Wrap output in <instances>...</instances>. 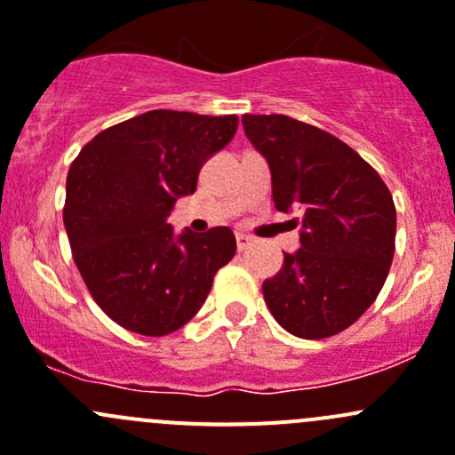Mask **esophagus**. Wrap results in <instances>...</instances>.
<instances>
[{
    "label": "esophagus",
    "instance_id": "34e87169",
    "mask_svg": "<svg viewBox=\"0 0 455 455\" xmlns=\"http://www.w3.org/2000/svg\"><path fill=\"white\" fill-rule=\"evenodd\" d=\"M235 242H237V249L244 251V249H249L251 242H253V240H251L249 235H244V233H237V235H235Z\"/></svg>",
    "mask_w": 455,
    "mask_h": 455
}]
</instances>
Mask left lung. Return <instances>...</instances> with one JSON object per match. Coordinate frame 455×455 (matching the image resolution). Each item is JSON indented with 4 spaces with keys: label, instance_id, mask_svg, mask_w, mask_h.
<instances>
[{
    "label": "left lung",
    "instance_id": "left-lung-1",
    "mask_svg": "<svg viewBox=\"0 0 455 455\" xmlns=\"http://www.w3.org/2000/svg\"><path fill=\"white\" fill-rule=\"evenodd\" d=\"M266 158L277 211H301V249L261 292L283 330L325 339L350 328L387 279L396 206L379 173L337 136L283 114H244ZM297 222V220H292Z\"/></svg>",
    "mask_w": 455,
    "mask_h": 455
}]
</instances>
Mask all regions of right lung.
I'll use <instances>...</instances> for the list:
<instances>
[{
    "mask_svg": "<svg viewBox=\"0 0 455 455\" xmlns=\"http://www.w3.org/2000/svg\"><path fill=\"white\" fill-rule=\"evenodd\" d=\"M235 130V114L151 109L96 134L72 163L63 206L72 257L100 310L125 330L176 332L235 255L228 227L176 235L167 224Z\"/></svg>",
    "mask_w": 455,
    "mask_h": 455,
    "instance_id": "obj_1",
    "label": "right lung"
}]
</instances>
